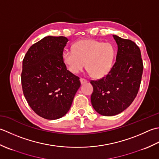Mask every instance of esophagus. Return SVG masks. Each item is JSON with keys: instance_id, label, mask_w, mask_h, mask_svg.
Returning <instances> with one entry per match:
<instances>
[{"instance_id": "obj_1", "label": "esophagus", "mask_w": 159, "mask_h": 159, "mask_svg": "<svg viewBox=\"0 0 159 159\" xmlns=\"http://www.w3.org/2000/svg\"><path fill=\"white\" fill-rule=\"evenodd\" d=\"M80 82H81V84H82V85H83V84L87 83V80H84V79H83V78H81V79H80Z\"/></svg>"}]
</instances>
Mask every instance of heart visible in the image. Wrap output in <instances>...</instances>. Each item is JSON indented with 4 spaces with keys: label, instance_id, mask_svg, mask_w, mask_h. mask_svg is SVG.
Returning a JSON list of instances; mask_svg holds the SVG:
<instances>
[{
    "label": "heart",
    "instance_id": "b5f03b06",
    "mask_svg": "<svg viewBox=\"0 0 159 159\" xmlns=\"http://www.w3.org/2000/svg\"><path fill=\"white\" fill-rule=\"evenodd\" d=\"M115 56L112 44L94 40H82L73 45V51H66L63 60L71 73L77 74L86 67L96 78H102L111 71Z\"/></svg>",
    "mask_w": 159,
    "mask_h": 159
}]
</instances>
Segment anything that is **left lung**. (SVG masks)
<instances>
[{"label": "left lung", "mask_w": 159, "mask_h": 159, "mask_svg": "<svg viewBox=\"0 0 159 159\" xmlns=\"http://www.w3.org/2000/svg\"><path fill=\"white\" fill-rule=\"evenodd\" d=\"M117 44L116 61L108 75L91 81V103L103 116H114L134 101L141 84L143 61L140 48L134 42L113 35Z\"/></svg>", "instance_id": "left-lung-1"}]
</instances>
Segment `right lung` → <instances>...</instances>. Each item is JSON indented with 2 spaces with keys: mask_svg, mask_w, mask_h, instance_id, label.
<instances>
[{
  "mask_svg": "<svg viewBox=\"0 0 159 159\" xmlns=\"http://www.w3.org/2000/svg\"><path fill=\"white\" fill-rule=\"evenodd\" d=\"M68 38L46 36L29 48L22 61L21 82L31 109L41 117L60 119L69 112L80 78L66 69L63 60Z\"/></svg>",
  "mask_w": 159,
  "mask_h": 159,
  "instance_id": "add662e5",
  "label": "right lung"
}]
</instances>
